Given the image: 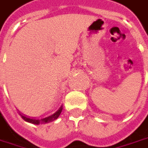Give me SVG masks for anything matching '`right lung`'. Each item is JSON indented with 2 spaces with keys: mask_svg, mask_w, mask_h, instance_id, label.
<instances>
[{
  "mask_svg": "<svg viewBox=\"0 0 148 148\" xmlns=\"http://www.w3.org/2000/svg\"><path fill=\"white\" fill-rule=\"evenodd\" d=\"M62 108H63V106H61L58 110H57L56 112L54 114H53L52 115H49L48 117L46 118H43V119H30V118H27L25 117V116H24V115H21L20 114L21 118L23 119L24 120L26 121L28 123H33V124H45V123H50V122H52V121L55 120L57 119L59 117L60 114L62 112Z\"/></svg>",
  "mask_w": 148,
  "mask_h": 148,
  "instance_id": "add662e5",
  "label": "right lung"
}]
</instances>
